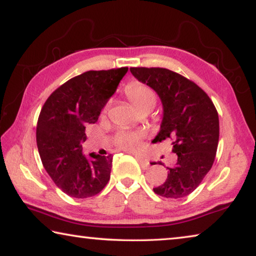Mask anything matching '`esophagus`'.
Here are the masks:
<instances>
[{"label":"esophagus","instance_id":"34e87169","mask_svg":"<svg viewBox=\"0 0 256 256\" xmlns=\"http://www.w3.org/2000/svg\"><path fill=\"white\" fill-rule=\"evenodd\" d=\"M136 158L138 159V164H140V166L144 168V170H148L149 168V162H146V159H144V158H141V157H138V156H136Z\"/></svg>","mask_w":256,"mask_h":256}]
</instances>
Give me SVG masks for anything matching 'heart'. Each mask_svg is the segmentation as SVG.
Returning a JSON list of instances; mask_svg holds the SVG:
<instances>
[{
	"instance_id": "obj_1",
	"label": "heart",
	"mask_w": 256,
	"mask_h": 256,
	"mask_svg": "<svg viewBox=\"0 0 256 256\" xmlns=\"http://www.w3.org/2000/svg\"><path fill=\"white\" fill-rule=\"evenodd\" d=\"M124 94L140 114H148L157 104V94L150 86L140 81H132L125 86ZM140 132L120 131L115 136V144L124 150H134L140 146Z\"/></svg>"
}]
</instances>
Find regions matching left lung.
<instances>
[{
	"instance_id": "8db88e82",
	"label": "left lung",
	"mask_w": 256,
	"mask_h": 256,
	"mask_svg": "<svg viewBox=\"0 0 256 256\" xmlns=\"http://www.w3.org/2000/svg\"><path fill=\"white\" fill-rule=\"evenodd\" d=\"M130 71L162 99L164 118L152 142L170 138L177 154L176 162L167 167L166 180L154 192L167 198L188 196L214 164L219 142L218 112L204 90L180 73L164 68H130Z\"/></svg>"
}]
</instances>
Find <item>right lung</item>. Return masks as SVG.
Wrapping results in <instances>:
<instances>
[{
	"mask_svg": "<svg viewBox=\"0 0 256 256\" xmlns=\"http://www.w3.org/2000/svg\"><path fill=\"white\" fill-rule=\"evenodd\" d=\"M128 68L86 71L52 92L37 122L42 166L68 196L86 198L100 193L110 178L112 156L82 154L86 126L97 122L104 106Z\"/></svg>",
	"mask_w": 256,
	"mask_h": 256,
	"instance_id": "1",
	"label": "right lung"
}]
</instances>
